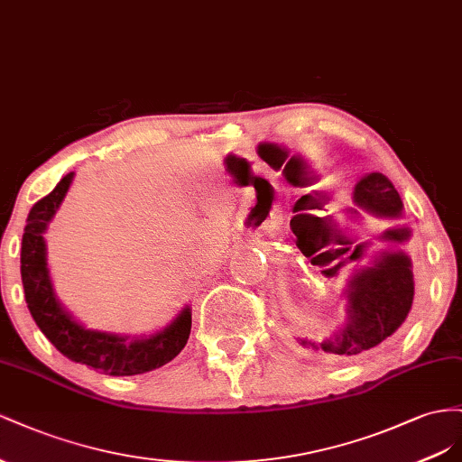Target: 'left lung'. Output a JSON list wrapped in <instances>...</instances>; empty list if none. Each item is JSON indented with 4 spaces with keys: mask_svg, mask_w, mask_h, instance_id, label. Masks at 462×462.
<instances>
[{
    "mask_svg": "<svg viewBox=\"0 0 462 462\" xmlns=\"http://www.w3.org/2000/svg\"><path fill=\"white\" fill-rule=\"evenodd\" d=\"M354 201L379 217L394 218L402 213L399 191L379 172L367 174L356 183ZM362 249L364 244L354 249L350 259H362ZM345 252L346 249H342V254ZM337 267H340V263ZM412 298L414 281L411 259L404 254H383L375 259L374 267H365L352 274L348 286V323L340 328L335 340H325L319 346L301 340V345H311L313 348L338 356H356L370 350L389 338L404 323L412 308Z\"/></svg>",
    "mask_w": 462,
    "mask_h": 462,
    "instance_id": "8db88e82",
    "label": "left lung"
}]
</instances>
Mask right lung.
<instances>
[{
  "label": "right lung",
  "mask_w": 462,
  "mask_h": 462,
  "mask_svg": "<svg viewBox=\"0 0 462 462\" xmlns=\"http://www.w3.org/2000/svg\"><path fill=\"white\" fill-rule=\"evenodd\" d=\"M73 172L60 180L54 191L36 201L26 217L21 244V279L24 300L32 319L46 338L69 360L106 375H137L156 370L188 345L191 333V311L183 310L164 331L143 340H131L108 333L87 331L61 310L50 284L46 269V245L42 232L56 215L65 193L69 189Z\"/></svg>",
  "instance_id": "right-lung-1"
}]
</instances>
